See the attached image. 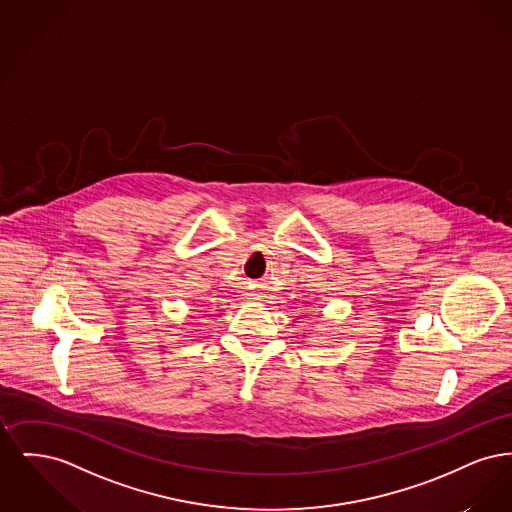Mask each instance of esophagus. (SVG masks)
<instances>
[{"instance_id":"esophagus-1","label":"esophagus","mask_w":512,"mask_h":512,"mask_svg":"<svg viewBox=\"0 0 512 512\" xmlns=\"http://www.w3.org/2000/svg\"><path fill=\"white\" fill-rule=\"evenodd\" d=\"M251 295H253V297H251V299H259V297H255V293H251Z\"/></svg>"}]
</instances>
